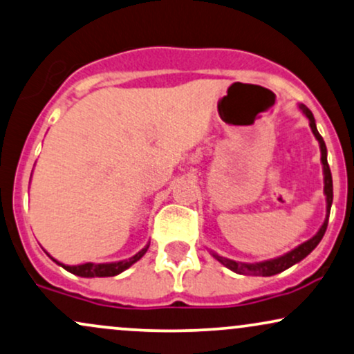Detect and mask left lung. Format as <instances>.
<instances>
[{
  "instance_id": "left-lung-1",
  "label": "left lung",
  "mask_w": 354,
  "mask_h": 354,
  "mask_svg": "<svg viewBox=\"0 0 354 354\" xmlns=\"http://www.w3.org/2000/svg\"><path fill=\"white\" fill-rule=\"evenodd\" d=\"M299 110L302 111L305 118L308 120V124H310L313 136H315V139L318 141V146H320V154H322L320 160H322V167H324V194L326 198L325 220H324V223H322L320 230H318L310 239H307L305 243L299 244L297 248H294L292 251L286 252V254H282L279 257H272V259H268V261H259V263H241V261L228 259V257L220 256L218 252L210 250V254L215 257L218 263H221L225 268H228L230 270H233V272H236V274H243V276H263V277L276 276V274L292 268V266L300 263V261L305 259V257L310 254V252L318 246V243L322 241V238H324V234L326 231V226H328L331 203H333V180H331L328 160H326V146H325L324 138H322L320 133H318L317 124H315V118H313L312 111L302 103H299Z\"/></svg>"
}]
</instances>
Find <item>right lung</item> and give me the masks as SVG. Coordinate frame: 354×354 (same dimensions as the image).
<instances>
[{
	"mask_svg": "<svg viewBox=\"0 0 354 354\" xmlns=\"http://www.w3.org/2000/svg\"><path fill=\"white\" fill-rule=\"evenodd\" d=\"M147 250H149V243H147L141 251H138L136 254L128 257V259L115 261V263H84V264H77V266H68V264L59 263V261L54 259V257H52L47 251H46V254L49 256L55 264L62 266L65 270L75 274V276H80V277H113V276H118V274H121L123 270L129 269L134 263H138V261L141 259L144 254H146Z\"/></svg>",
	"mask_w": 354,
	"mask_h": 354,
	"instance_id": "obj_1",
	"label": "right lung"
}]
</instances>
